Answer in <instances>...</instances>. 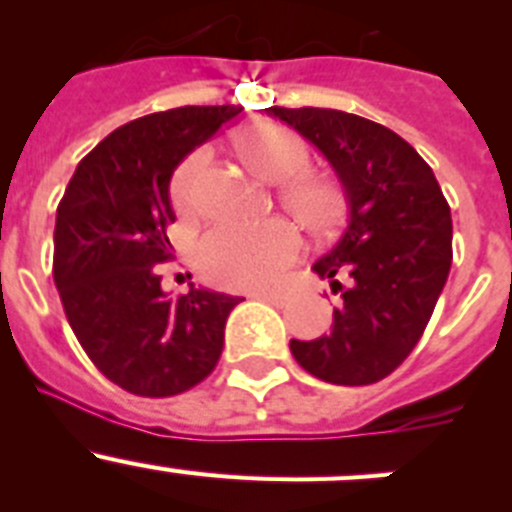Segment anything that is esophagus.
Instances as JSON below:
<instances>
[{
  "instance_id": "34e87169",
  "label": "esophagus",
  "mask_w": 512,
  "mask_h": 512,
  "mask_svg": "<svg viewBox=\"0 0 512 512\" xmlns=\"http://www.w3.org/2000/svg\"><path fill=\"white\" fill-rule=\"evenodd\" d=\"M252 297L262 299V302H267V304H275V307H282V304H285V294H280V292H255Z\"/></svg>"
}]
</instances>
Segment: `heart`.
<instances>
[{
  "label": "heart",
  "instance_id": "obj_1",
  "mask_svg": "<svg viewBox=\"0 0 512 512\" xmlns=\"http://www.w3.org/2000/svg\"><path fill=\"white\" fill-rule=\"evenodd\" d=\"M242 163L265 183H281L280 200L287 213L314 235L334 230L342 215V193L329 178L304 173L309 146L299 133L280 123H257L237 136ZM208 156L195 151L175 170L170 195L180 215L198 208ZM302 252V240L289 223L262 227H215L200 240V270L210 282L232 289L272 287Z\"/></svg>",
  "mask_w": 512,
  "mask_h": 512
}]
</instances>
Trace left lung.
<instances>
[{
  "instance_id": "left-lung-1",
  "label": "left lung",
  "mask_w": 512,
  "mask_h": 512,
  "mask_svg": "<svg viewBox=\"0 0 512 512\" xmlns=\"http://www.w3.org/2000/svg\"><path fill=\"white\" fill-rule=\"evenodd\" d=\"M265 111L324 153L349 208L339 240L312 265L342 294L332 332L292 339L289 349L329 384H376L411 354L441 297L453 260L451 208L431 165L391 128L334 108Z\"/></svg>"
}]
</instances>
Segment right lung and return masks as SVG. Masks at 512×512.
<instances>
[{
    "instance_id": "add662e5",
    "label": "right lung",
    "mask_w": 512,
    "mask_h": 512,
    "mask_svg": "<svg viewBox=\"0 0 512 512\" xmlns=\"http://www.w3.org/2000/svg\"><path fill=\"white\" fill-rule=\"evenodd\" d=\"M240 106H183L116 128L89 153L56 208L54 282L76 339L106 379L136 396L183 394L218 364L242 302L190 285L168 297L170 178Z\"/></svg>"
}]
</instances>
